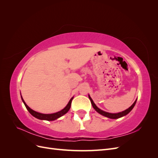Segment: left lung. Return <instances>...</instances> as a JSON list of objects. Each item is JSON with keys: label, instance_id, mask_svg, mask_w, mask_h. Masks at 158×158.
Segmentation results:
<instances>
[{"label": "left lung", "instance_id": "obj_1", "mask_svg": "<svg viewBox=\"0 0 158 158\" xmlns=\"http://www.w3.org/2000/svg\"><path fill=\"white\" fill-rule=\"evenodd\" d=\"M88 97H89V99H90V101H91V103H92V106H93L94 109L95 110V111H96L98 113H99V114H102V115L105 116V117H108V118H113V119L118 118L122 117H123V116L127 115V114L128 113H130V112L131 111V110L133 109V107H135V104H136V100H137V99H136V101H135V102H134V103L132 105V106H131L130 107H129V108H128L127 109H126L125 111H122V112L118 113H110L106 112V111H103V110L99 109V108L96 106V105H95V104L94 103V101L92 100V99L91 98V97L89 96V95H88Z\"/></svg>", "mask_w": 158, "mask_h": 158}]
</instances>
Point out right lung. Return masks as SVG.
<instances>
[{
    "instance_id": "add662e5",
    "label": "right lung",
    "mask_w": 158,
    "mask_h": 158,
    "mask_svg": "<svg viewBox=\"0 0 158 158\" xmlns=\"http://www.w3.org/2000/svg\"><path fill=\"white\" fill-rule=\"evenodd\" d=\"M21 98H22V102H23V103H24L26 109H27V111L30 112V113L31 114V115H33V117H35V118H37L38 119H40V120H46V121H54V120H55V119H57L58 118L64 115V114H66L69 111V109L71 106L72 100L73 99V97L70 99L68 104L66 105V106L63 109H62L61 111H60L59 112L52 113V114H43V113L36 112L35 111H33V110H32L31 109H30L27 106V104L25 103L24 100L23 99V98L22 97V95H21Z\"/></svg>"
}]
</instances>
